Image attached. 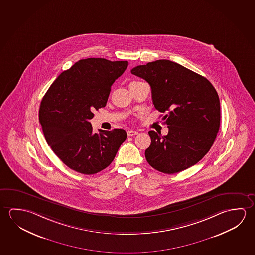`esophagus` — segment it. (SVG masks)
Here are the masks:
<instances>
[{"mask_svg": "<svg viewBox=\"0 0 255 255\" xmlns=\"http://www.w3.org/2000/svg\"><path fill=\"white\" fill-rule=\"evenodd\" d=\"M137 134H138V131H136V130H128V131H127L128 137H132V136H135V135H137Z\"/></svg>", "mask_w": 255, "mask_h": 255, "instance_id": "obj_1", "label": "esophagus"}]
</instances>
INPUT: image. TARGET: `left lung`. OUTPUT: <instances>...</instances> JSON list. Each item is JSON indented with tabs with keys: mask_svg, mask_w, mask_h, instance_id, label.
I'll use <instances>...</instances> for the list:
<instances>
[{
	"mask_svg": "<svg viewBox=\"0 0 255 255\" xmlns=\"http://www.w3.org/2000/svg\"><path fill=\"white\" fill-rule=\"evenodd\" d=\"M130 72L149 84L154 108L166 113L163 119L167 135L148 132L147 163L168 174L195 165L208 153L220 129V100L213 84L168 59L137 66Z\"/></svg>",
	"mask_w": 255,
	"mask_h": 255,
	"instance_id": "left-lung-1",
	"label": "left lung"
}]
</instances>
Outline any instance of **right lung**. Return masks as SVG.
<instances>
[{
    "label": "right lung",
    "instance_id": "add662e5",
    "mask_svg": "<svg viewBox=\"0 0 255 255\" xmlns=\"http://www.w3.org/2000/svg\"><path fill=\"white\" fill-rule=\"evenodd\" d=\"M127 67L128 61L81 59L62 72L42 98L39 121L45 139L72 170L87 175L104 170L127 138L121 129L94 133L90 123Z\"/></svg>",
    "mask_w": 255,
    "mask_h": 255
}]
</instances>
